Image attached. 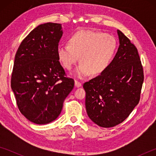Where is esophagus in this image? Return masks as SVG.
<instances>
[{"instance_id": "esophagus-1", "label": "esophagus", "mask_w": 156, "mask_h": 156, "mask_svg": "<svg viewBox=\"0 0 156 156\" xmlns=\"http://www.w3.org/2000/svg\"><path fill=\"white\" fill-rule=\"evenodd\" d=\"M82 84L80 83V82H78L77 80H75V87H81Z\"/></svg>"}]
</instances>
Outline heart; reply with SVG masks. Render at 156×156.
Returning <instances> with one entry per match:
<instances>
[{
	"label": "heart",
	"instance_id": "obj_1",
	"mask_svg": "<svg viewBox=\"0 0 156 156\" xmlns=\"http://www.w3.org/2000/svg\"><path fill=\"white\" fill-rule=\"evenodd\" d=\"M117 49L115 38L110 34L90 30H80L70 37L68 44L57 47L58 58L63 67L72 69L78 61L74 72L79 78L101 74L109 67Z\"/></svg>",
	"mask_w": 156,
	"mask_h": 156
}]
</instances>
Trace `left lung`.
<instances>
[{"mask_svg":"<svg viewBox=\"0 0 156 156\" xmlns=\"http://www.w3.org/2000/svg\"><path fill=\"white\" fill-rule=\"evenodd\" d=\"M119 47L106 71L83 84L89 118L101 127L122 122L138 104L144 81L136 47L117 30Z\"/></svg>","mask_w":156,"mask_h":156,"instance_id":"8db88e82","label":"left lung"}]
</instances>
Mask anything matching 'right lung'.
I'll return each instance as SVG.
<instances>
[{
	"label": "right lung",
	"mask_w": 156,
	"mask_h": 156,
	"mask_svg": "<svg viewBox=\"0 0 156 156\" xmlns=\"http://www.w3.org/2000/svg\"><path fill=\"white\" fill-rule=\"evenodd\" d=\"M62 34L59 23L38 25L23 41L15 56L12 89L21 113L37 125L57 119L74 86L72 78L64 76L57 56Z\"/></svg>",
	"instance_id": "add662e5"
}]
</instances>
